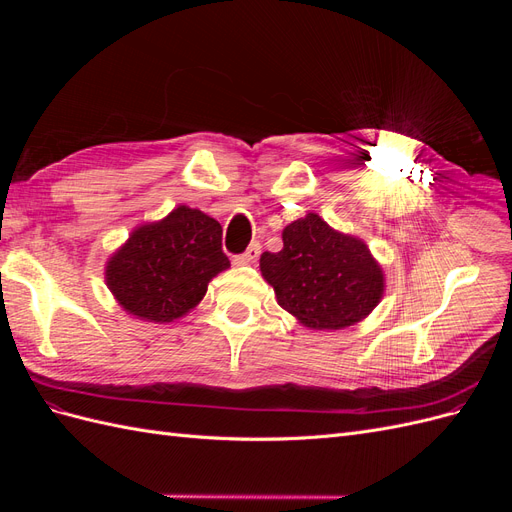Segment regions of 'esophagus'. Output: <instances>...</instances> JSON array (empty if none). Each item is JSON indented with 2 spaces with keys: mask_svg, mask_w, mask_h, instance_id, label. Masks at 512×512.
I'll return each instance as SVG.
<instances>
[{
  "mask_svg": "<svg viewBox=\"0 0 512 512\" xmlns=\"http://www.w3.org/2000/svg\"><path fill=\"white\" fill-rule=\"evenodd\" d=\"M258 256H260V245L252 243L243 254L232 258V262H235V265H252V262H256Z\"/></svg>",
  "mask_w": 512,
  "mask_h": 512,
  "instance_id": "1",
  "label": "esophagus"
}]
</instances>
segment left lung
Returning a JSON list of instances; mask_svg holds the SVG:
<instances>
[{
  "label": "left lung",
  "instance_id": "left-lung-1",
  "mask_svg": "<svg viewBox=\"0 0 512 512\" xmlns=\"http://www.w3.org/2000/svg\"><path fill=\"white\" fill-rule=\"evenodd\" d=\"M282 252L260 256L277 303L314 331H337L367 318L384 294V273L363 239L307 213L282 232Z\"/></svg>",
  "mask_w": 512,
  "mask_h": 512
}]
</instances>
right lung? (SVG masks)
Instances as JSON below:
<instances>
[{
    "mask_svg": "<svg viewBox=\"0 0 512 512\" xmlns=\"http://www.w3.org/2000/svg\"><path fill=\"white\" fill-rule=\"evenodd\" d=\"M228 267L220 222L179 205L160 222L136 226L108 258L104 277L128 314L162 324L194 309L213 277Z\"/></svg>",
    "mask_w": 512,
    "mask_h": 512,
    "instance_id": "right-lung-1",
    "label": "right lung"
}]
</instances>
